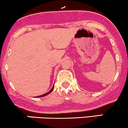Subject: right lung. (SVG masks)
I'll return each instance as SVG.
<instances>
[{
	"label": "right lung",
	"instance_id": "add662e5",
	"mask_svg": "<svg viewBox=\"0 0 128 128\" xmlns=\"http://www.w3.org/2000/svg\"><path fill=\"white\" fill-rule=\"evenodd\" d=\"M54 86H53V87L52 88V89H51V90H50V91H49V92H48V93H45V94H42V95L38 96H36V97H37V98H40V97H42V96H46V95H47V94H49V93H50V92H52V90H53V89H54Z\"/></svg>",
	"mask_w": 128,
	"mask_h": 128
}]
</instances>
